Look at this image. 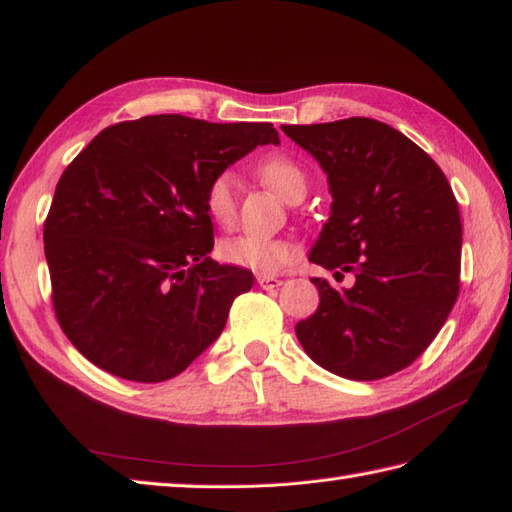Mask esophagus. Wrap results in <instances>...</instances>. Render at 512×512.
<instances>
[{"label": "esophagus", "instance_id": "1", "mask_svg": "<svg viewBox=\"0 0 512 512\" xmlns=\"http://www.w3.org/2000/svg\"><path fill=\"white\" fill-rule=\"evenodd\" d=\"M257 284H259V288H264V290H275V288L284 284V279L273 277V275H257Z\"/></svg>", "mask_w": 512, "mask_h": 512}]
</instances>
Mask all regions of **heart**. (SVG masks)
I'll list each match as a JSON object with an SVG mask.
<instances>
[{
  "mask_svg": "<svg viewBox=\"0 0 512 512\" xmlns=\"http://www.w3.org/2000/svg\"><path fill=\"white\" fill-rule=\"evenodd\" d=\"M257 176L268 184L279 198L288 202L301 200L308 189V173L288 154H270L259 160ZM204 211L217 226H231L237 215L235 178L228 171L217 173L204 189ZM222 262L253 270L257 275H275L299 259L295 242L284 237L233 235L217 248Z\"/></svg>",
  "mask_w": 512,
  "mask_h": 512,
  "instance_id": "heart-1",
  "label": "heart"
}]
</instances>
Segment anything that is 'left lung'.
Returning <instances> with one entry per match:
<instances>
[{
	"label": "left lung",
	"instance_id": "left-lung-1",
	"mask_svg": "<svg viewBox=\"0 0 512 512\" xmlns=\"http://www.w3.org/2000/svg\"><path fill=\"white\" fill-rule=\"evenodd\" d=\"M328 173L332 213L310 262L352 288L314 277L321 303L295 325L314 363L350 380L409 367L436 339L460 292L462 222L433 158L374 118L281 125Z\"/></svg>",
	"mask_w": 512,
	"mask_h": 512
}]
</instances>
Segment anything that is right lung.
I'll return each mask as SVG.
<instances>
[{
    "instance_id": "right-lung-1",
    "label": "right lung",
    "mask_w": 512,
    "mask_h": 512,
    "mask_svg": "<svg viewBox=\"0 0 512 512\" xmlns=\"http://www.w3.org/2000/svg\"><path fill=\"white\" fill-rule=\"evenodd\" d=\"M270 123L220 125L180 114L105 127L54 189L43 224L52 306L90 363L136 383L182 374L222 334L253 273L209 257L204 189Z\"/></svg>"
}]
</instances>
